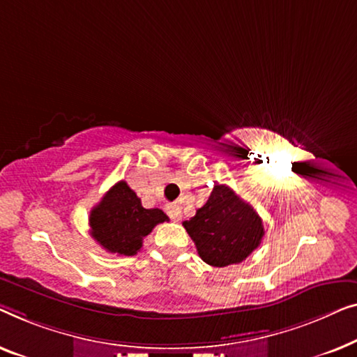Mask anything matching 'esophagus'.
<instances>
[{
    "label": "esophagus",
    "instance_id": "esophagus-1",
    "mask_svg": "<svg viewBox=\"0 0 357 357\" xmlns=\"http://www.w3.org/2000/svg\"><path fill=\"white\" fill-rule=\"evenodd\" d=\"M167 213L173 222H179L181 220V207L178 204H168L167 205Z\"/></svg>",
    "mask_w": 357,
    "mask_h": 357
}]
</instances>
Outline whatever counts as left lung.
I'll return each instance as SVG.
<instances>
[{
    "label": "left lung",
    "instance_id": "1",
    "mask_svg": "<svg viewBox=\"0 0 357 357\" xmlns=\"http://www.w3.org/2000/svg\"><path fill=\"white\" fill-rule=\"evenodd\" d=\"M200 259L212 267L241 264L260 245L262 218L233 189L217 184L204 207L183 223Z\"/></svg>",
    "mask_w": 357,
    "mask_h": 357
}]
</instances>
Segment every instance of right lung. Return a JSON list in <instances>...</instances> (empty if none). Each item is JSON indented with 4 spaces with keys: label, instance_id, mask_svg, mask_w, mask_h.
<instances>
[{
    "label": "right lung",
    "instance_id": "right-lung-1",
    "mask_svg": "<svg viewBox=\"0 0 357 357\" xmlns=\"http://www.w3.org/2000/svg\"><path fill=\"white\" fill-rule=\"evenodd\" d=\"M168 222L160 208H144L126 181H119L90 212V234L105 250L118 255H135L144 238L158 223Z\"/></svg>",
    "mask_w": 357,
    "mask_h": 357
}]
</instances>
